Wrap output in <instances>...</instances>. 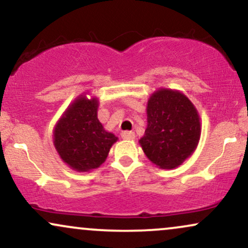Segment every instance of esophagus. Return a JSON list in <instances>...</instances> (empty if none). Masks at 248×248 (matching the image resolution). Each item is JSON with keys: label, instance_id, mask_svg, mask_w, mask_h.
<instances>
[{"label": "esophagus", "instance_id": "34e87169", "mask_svg": "<svg viewBox=\"0 0 248 248\" xmlns=\"http://www.w3.org/2000/svg\"><path fill=\"white\" fill-rule=\"evenodd\" d=\"M121 138L124 140H134L135 139V133L134 132H124L121 134Z\"/></svg>", "mask_w": 248, "mask_h": 248}]
</instances>
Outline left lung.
<instances>
[{
  "mask_svg": "<svg viewBox=\"0 0 248 248\" xmlns=\"http://www.w3.org/2000/svg\"><path fill=\"white\" fill-rule=\"evenodd\" d=\"M148 126L140 142L144 154L161 169H173L192 155L201 138V119L179 91L160 88L147 105Z\"/></svg>",
  "mask_w": 248,
  "mask_h": 248,
  "instance_id": "obj_1",
  "label": "left lung"
}]
</instances>
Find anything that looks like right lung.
<instances>
[{"mask_svg":"<svg viewBox=\"0 0 248 248\" xmlns=\"http://www.w3.org/2000/svg\"><path fill=\"white\" fill-rule=\"evenodd\" d=\"M98 107V99L80 95L67 107L53 130L57 153L76 171H90L100 167L118 140L102 127Z\"/></svg>","mask_w":248,"mask_h":248,"instance_id":"obj_1","label":"right lung"}]
</instances>
